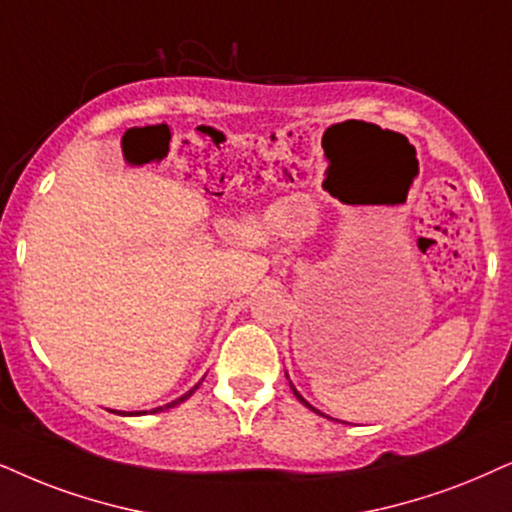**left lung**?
Segmentation results:
<instances>
[{
  "instance_id": "obj_1",
  "label": "left lung",
  "mask_w": 512,
  "mask_h": 512,
  "mask_svg": "<svg viewBox=\"0 0 512 512\" xmlns=\"http://www.w3.org/2000/svg\"><path fill=\"white\" fill-rule=\"evenodd\" d=\"M286 378H288V373H286ZM290 390H293V394H295V397H297V399H300V401H302V404H304V406H307V409H312V411H316V409H314V406H309V404H307V401H304V397H302V394H300V392H297V390H295V387H293V383H290ZM316 413H319V411H316ZM321 416H323V413H321Z\"/></svg>"
}]
</instances>
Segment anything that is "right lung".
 <instances>
[{"label": "right lung", "mask_w": 512, "mask_h": 512, "mask_svg": "<svg viewBox=\"0 0 512 512\" xmlns=\"http://www.w3.org/2000/svg\"><path fill=\"white\" fill-rule=\"evenodd\" d=\"M198 385H200V383H198ZM198 385H196V387H191V390H189V392H186V394H181V397H179V399H174V401H172V404L158 406V409H153L151 413H158V411L172 409V406H177V404H181V401H186V399H189V397H191V394H193V392H196V390H198ZM120 413H122V411H120ZM139 413H146V411H139ZM139 413H122V416H139Z\"/></svg>", "instance_id": "right-lung-1"}]
</instances>
